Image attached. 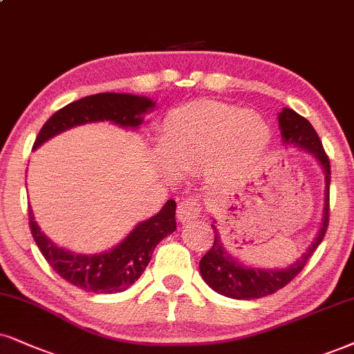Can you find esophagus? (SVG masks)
<instances>
[{
  "label": "esophagus",
  "instance_id": "1",
  "mask_svg": "<svg viewBox=\"0 0 354 354\" xmlns=\"http://www.w3.org/2000/svg\"><path fill=\"white\" fill-rule=\"evenodd\" d=\"M203 212V204L196 198H186L178 204V218L180 222H189L192 218H198Z\"/></svg>",
  "mask_w": 354,
  "mask_h": 354
}]
</instances>
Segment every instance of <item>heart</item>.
Segmentation results:
<instances>
[{
    "label": "heart",
    "mask_w": 354,
    "mask_h": 354,
    "mask_svg": "<svg viewBox=\"0 0 354 354\" xmlns=\"http://www.w3.org/2000/svg\"><path fill=\"white\" fill-rule=\"evenodd\" d=\"M271 131L252 111L222 102H192L165 120L158 145L165 158L183 171L205 165L212 181L232 183L247 176L268 151ZM168 173H173L165 167Z\"/></svg>",
    "instance_id": "b5f03b06"
}]
</instances>
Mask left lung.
Instances as JSON below:
<instances>
[{"label":"left lung","instance_id":"8db88e82","mask_svg":"<svg viewBox=\"0 0 354 354\" xmlns=\"http://www.w3.org/2000/svg\"><path fill=\"white\" fill-rule=\"evenodd\" d=\"M279 129L283 136L284 144L301 147L307 150L317 158L322 169L325 173V204H324V217H322V225L317 236L312 241L307 252L297 259L296 263L284 268V270H258V268L245 266L236 263L234 258L223 248L221 234L217 227L212 223L214 230V243L207 253L204 254L199 261V270L203 279L216 292L230 299H239V301H252L274 294L276 290L284 288L296 277L299 272L307 265L308 258L314 254L317 247L322 243L324 236L328 229L330 221V160L325 153L324 145H322L315 129L306 118L299 115L296 111L284 107L279 113Z\"/></svg>","mask_w":354,"mask_h":354}]
</instances>
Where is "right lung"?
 Segmentation results:
<instances>
[{
	"instance_id": "right-lung-1",
	"label": "right lung",
	"mask_w": 354,
	"mask_h": 354,
	"mask_svg": "<svg viewBox=\"0 0 354 354\" xmlns=\"http://www.w3.org/2000/svg\"><path fill=\"white\" fill-rule=\"evenodd\" d=\"M153 107L155 102L149 97L124 93H100L86 96L58 109L40 129L34 149L57 133L88 122L109 120L120 127L137 129L144 122L142 115ZM174 214L176 203L169 199L156 216L138 223L119 245L100 254L73 253L57 247L44 232H40L30 207L29 227L40 253L57 274L86 292L113 294L131 288L145 271L156 245L176 230Z\"/></svg>"
}]
</instances>
